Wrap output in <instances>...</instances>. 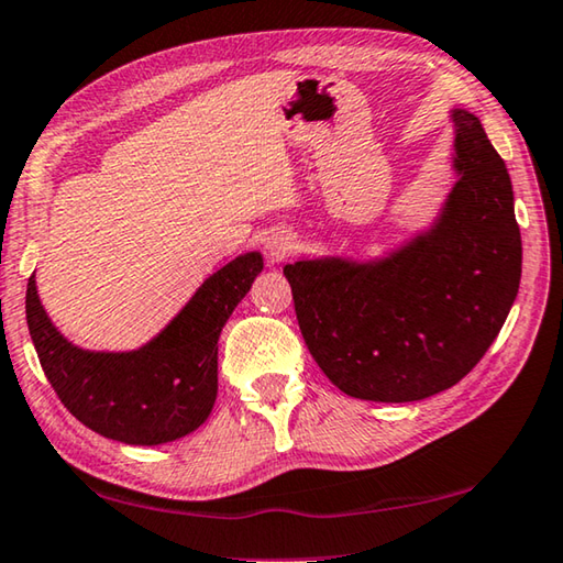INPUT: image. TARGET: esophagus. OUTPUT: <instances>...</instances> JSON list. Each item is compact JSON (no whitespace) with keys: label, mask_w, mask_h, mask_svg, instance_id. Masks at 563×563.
Wrapping results in <instances>:
<instances>
[{"label":"esophagus","mask_w":563,"mask_h":563,"mask_svg":"<svg viewBox=\"0 0 563 563\" xmlns=\"http://www.w3.org/2000/svg\"><path fill=\"white\" fill-rule=\"evenodd\" d=\"M298 246V241H295L292 233L288 231H273L268 239H265V255L273 261H280L285 255H290Z\"/></svg>","instance_id":"34e87169"}]
</instances>
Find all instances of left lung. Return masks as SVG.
Here are the masks:
<instances>
[{"label": "left lung", "mask_w": 563, "mask_h": 563, "mask_svg": "<svg viewBox=\"0 0 563 563\" xmlns=\"http://www.w3.org/2000/svg\"><path fill=\"white\" fill-rule=\"evenodd\" d=\"M451 120L455 184L426 229L376 258L283 268L302 340L346 396L406 404L445 391L512 310L522 278L512 181L473 112L453 108Z\"/></svg>", "instance_id": "1"}]
</instances>
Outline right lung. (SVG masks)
<instances>
[{
  "label": "right lung",
  "mask_w": 563,
  "mask_h": 563,
  "mask_svg": "<svg viewBox=\"0 0 563 563\" xmlns=\"http://www.w3.org/2000/svg\"><path fill=\"white\" fill-rule=\"evenodd\" d=\"M263 271L249 251L211 273L189 302L137 350H84L58 332L26 285V324L51 386L90 431L125 445L179 441L207 421L219 391V336Z\"/></svg>",
  "instance_id": "add662e5"
}]
</instances>
